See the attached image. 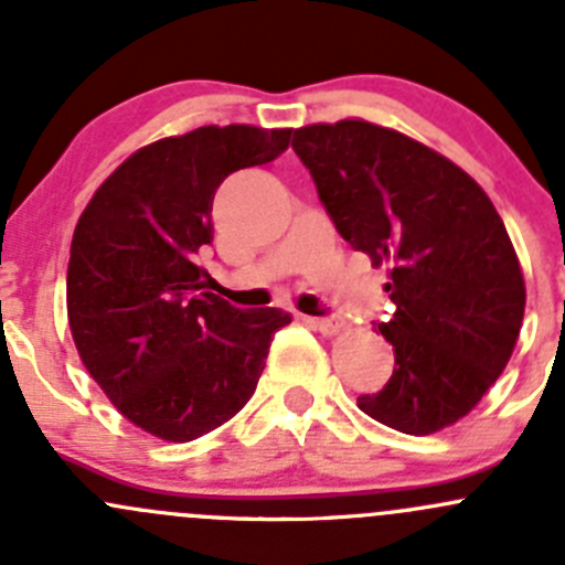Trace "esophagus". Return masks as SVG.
Listing matches in <instances>:
<instances>
[{
    "label": "esophagus",
    "instance_id": "esophagus-1",
    "mask_svg": "<svg viewBox=\"0 0 565 565\" xmlns=\"http://www.w3.org/2000/svg\"><path fill=\"white\" fill-rule=\"evenodd\" d=\"M306 319H309V322L315 324L317 330H322L324 335L335 333V330L341 328V319L339 317H306Z\"/></svg>",
    "mask_w": 565,
    "mask_h": 565
}]
</instances>
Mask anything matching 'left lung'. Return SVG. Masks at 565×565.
I'll list each match as a JSON object with an SVG mask.
<instances>
[{
  "mask_svg": "<svg viewBox=\"0 0 565 565\" xmlns=\"http://www.w3.org/2000/svg\"><path fill=\"white\" fill-rule=\"evenodd\" d=\"M292 150L339 235L391 265L396 309L377 328L396 363L358 407L404 435L457 424L500 377L525 317L520 259L494 204L457 163L363 119L298 128Z\"/></svg>",
  "mask_w": 565,
  "mask_h": 565,
  "instance_id": "left-lung-1",
  "label": "left lung"
}]
</instances>
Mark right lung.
Here are the masks:
<instances>
[{
    "label": "right lung",
    "instance_id": "right-lung-1",
    "mask_svg": "<svg viewBox=\"0 0 565 565\" xmlns=\"http://www.w3.org/2000/svg\"><path fill=\"white\" fill-rule=\"evenodd\" d=\"M289 130L204 125L134 152L78 218L67 265L76 350L114 407L161 440L188 443L254 396L292 317L207 292L199 250L213 196L237 169L281 156Z\"/></svg>",
    "mask_w": 565,
    "mask_h": 565
}]
</instances>
